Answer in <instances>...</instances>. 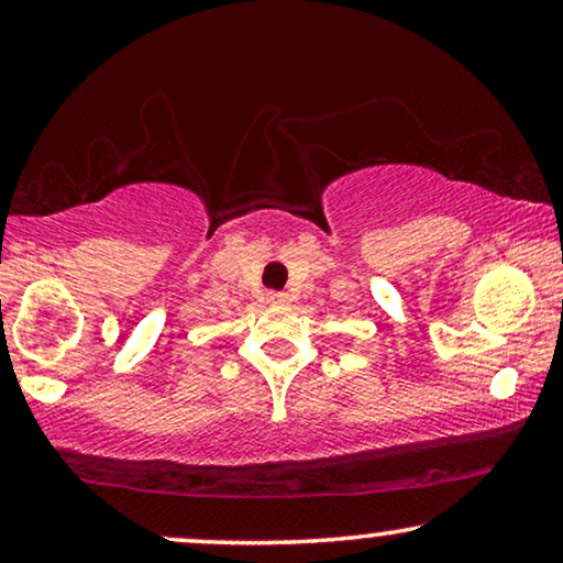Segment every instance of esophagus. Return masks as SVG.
<instances>
[{
  "label": "esophagus",
  "instance_id": "34e87169",
  "mask_svg": "<svg viewBox=\"0 0 563 563\" xmlns=\"http://www.w3.org/2000/svg\"><path fill=\"white\" fill-rule=\"evenodd\" d=\"M266 299H268V302H274V305H284V302H289V295H287V291H268Z\"/></svg>",
  "mask_w": 563,
  "mask_h": 563
}]
</instances>
